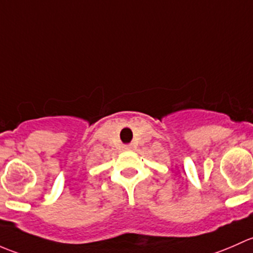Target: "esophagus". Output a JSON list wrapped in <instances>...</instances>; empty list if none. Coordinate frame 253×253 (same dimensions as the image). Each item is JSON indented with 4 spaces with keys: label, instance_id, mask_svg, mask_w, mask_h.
<instances>
[{
    "label": "esophagus",
    "instance_id": "obj_1",
    "mask_svg": "<svg viewBox=\"0 0 253 253\" xmlns=\"http://www.w3.org/2000/svg\"><path fill=\"white\" fill-rule=\"evenodd\" d=\"M126 150H130V148H132V145H126Z\"/></svg>",
    "mask_w": 253,
    "mask_h": 253
}]
</instances>
